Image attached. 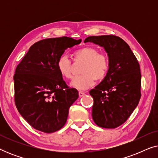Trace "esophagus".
Returning <instances> with one entry per match:
<instances>
[{
  "mask_svg": "<svg viewBox=\"0 0 158 158\" xmlns=\"http://www.w3.org/2000/svg\"><path fill=\"white\" fill-rule=\"evenodd\" d=\"M84 95H85V93H84V92H83V91H80V92H79V96H80V97L83 96Z\"/></svg>",
  "mask_w": 158,
  "mask_h": 158,
  "instance_id": "obj_1",
  "label": "esophagus"
}]
</instances>
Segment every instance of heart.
Listing matches in <instances>:
<instances>
[{
    "instance_id": "obj_1",
    "label": "heart",
    "mask_w": 158,
    "mask_h": 158,
    "mask_svg": "<svg viewBox=\"0 0 158 158\" xmlns=\"http://www.w3.org/2000/svg\"><path fill=\"white\" fill-rule=\"evenodd\" d=\"M76 61L85 62L81 76L75 77L70 86L77 90H86L94 85L95 80L100 81L105 78L109 68V59L106 54L99 52L94 47H85L74 52ZM58 72L64 78L70 79L73 76V64L66 55H62L57 62Z\"/></svg>"
}]
</instances>
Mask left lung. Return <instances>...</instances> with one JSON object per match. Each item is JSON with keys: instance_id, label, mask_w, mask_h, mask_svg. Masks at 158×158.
Masks as SVG:
<instances>
[{"instance_id": "8db88e82", "label": "left lung", "mask_w": 158, "mask_h": 158, "mask_svg": "<svg viewBox=\"0 0 158 158\" xmlns=\"http://www.w3.org/2000/svg\"><path fill=\"white\" fill-rule=\"evenodd\" d=\"M84 42L103 47L109 59L105 78L90 90L93 120L98 127L114 129L126 122L139 103V64L126 42L114 35L88 36Z\"/></svg>"}]
</instances>
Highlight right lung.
I'll use <instances>...</instances> for the list:
<instances>
[{
  "label": "right lung",
  "mask_w": 158,
  "mask_h": 158,
  "mask_svg": "<svg viewBox=\"0 0 158 158\" xmlns=\"http://www.w3.org/2000/svg\"><path fill=\"white\" fill-rule=\"evenodd\" d=\"M81 41L67 36L39 41L17 66L15 103L19 114L36 130L52 133L65 124L69 109L79 95L66 85L57 62L65 49Z\"/></svg>",
  "instance_id": "right-lung-1"
}]
</instances>
